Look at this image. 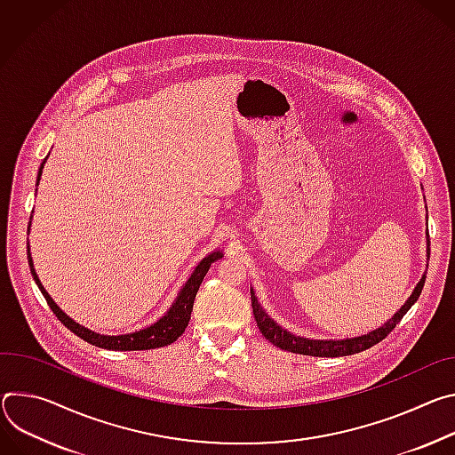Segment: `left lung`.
I'll return each instance as SVG.
<instances>
[{"label": "left lung", "instance_id": "8db88e82", "mask_svg": "<svg viewBox=\"0 0 455 455\" xmlns=\"http://www.w3.org/2000/svg\"><path fill=\"white\" fill-rule=\"evenodd\" d=\"M428 253V251H427ZM425 275L419 280V283L416 285V289L412 291L411 298L405 301L403 306L385 325L378 327L376 331H371L367 334L356 336V338H345V339H311V338H301L296 334L287 332L285 329H282L273 318H269V315H266V311L260 307L259 298L255 296V291L251 289V306H253V315L257 320V325L260 329V332L276 347H280L282 350H289V352H296V355H304V356H318V358H338V356H348V355H356V352L367 350L372 345L379 343L399 322L401 318L409 313V309L416 304L423 285H425Z\"/></svg>", "mask_w": 455, "mask_h": 455}]
</instances>
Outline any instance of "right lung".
Instances as JSON below:
<instances>
[{
  "instance_id": "right-lung-1",
  "label": "right lung",
  "mask_w": 455,
  "mask_h": 455,
  "mask_svg": "<svg viewBox=\"0 0 455 455\" xmlns=\"http://www.w3.org/2000/svg\"><path fill=\"white\" fill-rule=\"evenodd\" d=\"M44 163H46V159L41 163V168H39V173H37V184H39ZM27 253H28L30 273H32L39 291L43 292L46 304L50 306V309H52V313L58 316V320L67 329H70L76 336H79L81 339H84V341H88V343H92L95 347L107 348V350H148V348H159V347H166V345L173 343L186 331V327L189 323L191 311H193V301H195V296H196V291H198L202 280H204V276L210 271L212 264L217 262L219 259H222V251H213V253H210L206 259H202L200 264L191 273V276L188 278V282L182 285L180 292L177 294V298H175V301L172 304V307L168 309V313L163 318H159L156 323H151L149 327L135 331V332H130V334L108 336V334L93 332V331L79 325L77 322H74L70 316H67L58 307L56 301L50 298V294L44 291L43 283L39 282V278L36 275L34 262H32V257H30V245L27 249Z\"/></svg>"
}]
</instances>
